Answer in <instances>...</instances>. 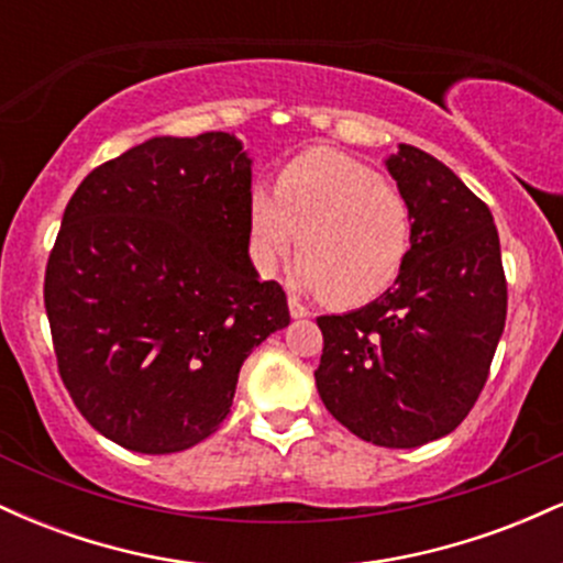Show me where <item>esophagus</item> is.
<instances>
[{
	"mask_svg": "<svg viewBox=\"0 0 563 563\" xmlns=\"http://www.w3.org/2000/svg\"><path fill=\"white\" fill-rule=\"evenodd\" d=\"M288 309H290V318H296V320L307 318V314H309V309L303 307V303L296 299V296H288Z\"/></svg>",
	"mask_w": 563,
	"mask_h": 563,
	"instance_id": "34e87169",
	"label": "esophagus"
}]
</instances>
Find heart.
I'll return each instance as SVG.
<instances>
[{"label":"heart","instance_id":"b5f03b06","mask_svg":"<svg viewBox=\"0 0 563 563\" xmlns=\"http://www.w3.org/2000/svg\"><path fill=\"white\" fill-rule=\"evenodd\" d=\"M410 206L378 172L344 153H301L277 187L249 196V251L256 273L273 277L299 241L294 280L335 307L378 299L402 273L410 251Z\"/></svg>","mask_w":563,"mask_h":563}]
</instances>
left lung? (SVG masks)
Masks as SVG:
<instances>
[{
    "label": "left lung",
    "mask_w": 563,
    "mask_h": 563,
    "mask_svg": "<svg viewBox=\"0 0 563 563\" xmlns=\"http://www.w3.org/2000/svg\"><path fill=\"white\" fill-rule=\"evenodd\" d=\"M386 169L410 206V251L376 301L318 318L314 384L352 434L407 450L455 431L479 399L508 288L493 214L455 172L412 145Z\"/></svg>",
    "instance_id": "obj_1"
}]
</instances>
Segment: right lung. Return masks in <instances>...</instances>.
Returning a JSON list of instances; mask_svg holds the SVG:
<instances>
[{"label":"right lung","instance_id":"1","mask_svg":"<svg viewBox=\"0 0 563 563\" xmlns=\"http://www.w3.org/2000/svg\"><path fill=\"white\" fill-rule=\"evenodd\" d=\"M249 196L228 132L142 142L70 196L44 307L70 399L121 448L169 455L214 434L243 360L290 322L251 264Z\"/></svg>","mask_w":563,"mask_h":563}]
</instances>
